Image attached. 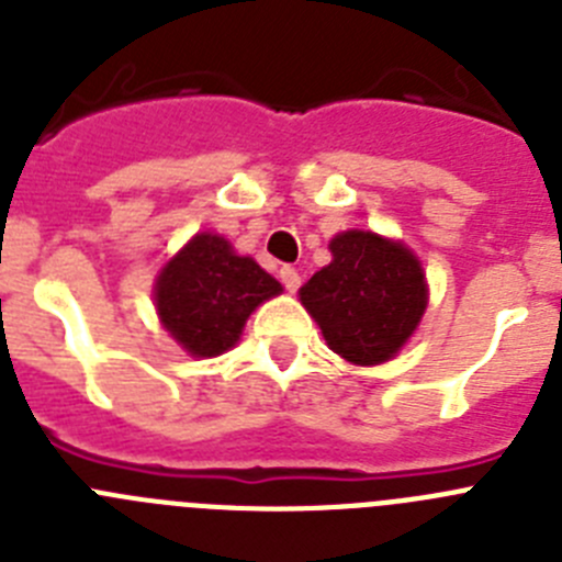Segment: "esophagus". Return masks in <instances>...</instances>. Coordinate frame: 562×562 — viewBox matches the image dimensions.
<instances>
[{
    "instance_id": "obj_1",
    "label": "esophagus",
    "mask_w": 562,
    "mask_h": 562,
    "mask_svg": "<svg viewBox=\"0 0 562 562\" xmlns=\"http://www.w3.org/2000/svg\"><path fill=\"white\" fill-rule=\"evenodd\" d=\"M278 276H281V284H284L290 292H295L297 286H301V272H297L295 267H281Z\"/></svg>"
}]
</instances>
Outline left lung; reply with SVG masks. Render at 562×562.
<instances>
[{"mask_svg":"<svg viewBox=\"0 0 562 562\" xmlns=\"http://www.w3.org/2000/svg\"><path fill=\"white\" fill-rule=\"evenodd\" d=\"M331 265L301 286V304L335 355L355 366H380L408 342L428 310L419 258L371 231L337 233Z\"/></svg>","mask_w":562,"mask_h":562,"instance_id":"1","label":"left lung"}]
</instances>
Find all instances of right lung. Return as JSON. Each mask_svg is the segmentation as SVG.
I'll list each match as a JSON object with an SVG mask.
<instances>
[{
    "instance_id": "1",
    "label": "right lung",
    "mask_w": 562,
    "mask_h": 562,
    "mask_svg": "<svg viewBox=\"0 0 562 562\" xmlns=\"http://www.w3.org/2000/svg\"><path fill=\"white\" fill-rule=\"evenodd\" d=\"M276 295V278L216 233H196L154 284L160 324L191 357L225 355L252 310Z\"/></svg>"
}]
</instances>
